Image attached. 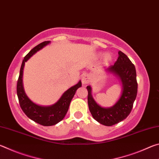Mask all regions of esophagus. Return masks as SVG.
<instances>
[{"label":"esophagus","mask_w":159,"mask_h":159,"mask_svg":"<svg viewBox=\"0 0 159 159\" xmlns=\"http://www.w3.org/2000/svg\"><path fill=\"white\" fill-rule=\"evenodd\" d=\"M81 80H82V83L83 85H87L90 82V76H88V74H85L84 76L82 77Z\"/></svg>","instance_id":"esophagus-1"}]
</instances>
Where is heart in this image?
I'll use <instances>...</instances> for the list:
<instances>
[{
    "mask_svg": "<svg viewBox=\"0 0 159 159\" xmlns=\"http://www.w3.org/2000/svg\"><path fill=\"white\" fill-rule=\"evenodd\" d=\"M111 60H112V56L111 55H110V54H106V55L104 56V58H103L104 64L109 63Z\"/></svg>",
    "mask_w": 159,
    "mask_h": 159,
    "instance_id": "heart-1",
    "label": "heart"
}]
</instances>
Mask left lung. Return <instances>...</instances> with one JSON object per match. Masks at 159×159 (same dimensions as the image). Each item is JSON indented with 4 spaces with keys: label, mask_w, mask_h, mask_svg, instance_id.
<instances>
[{
    "label": "left lung",
    "mask_w": 159,
    "mask_h": 159,
    "mask_svg": "<svg viewBox=\"0 0 159 159\" xmlns=\"http://www.w3.org/2000/svg\"><path fill=\"white\" fill-rule=\"evenodd\" d=\"M106 71L114 74L121 81L123 90L120 98L111 107H102L94 100L92 88L88 85V103L91 114L97 121L104 125L111 126L125 119L130 114L138 93V83L134 65L121 51L118 52L115 64L107 68Z\"/></svg>",
    "instance_id": "left-lung-1"
}]
</instances>
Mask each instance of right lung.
<instances>
[{
	"instance_id": "1",
	"label": "right lung",
	"mask_w": 159,
	"mask_h": 159,
	"mask_svg": "<svg viewBox=\"0 0 159 159\" xmlns=\"http://www.w3.org/2000/svg\"><path fill=\"white\" fill-rule=\"evenodd\" d=\"M50 43V41L41 43L34 47L25 56L21 64L17 84V94L20 105L22 111L30 119L44 126L54 125L63 119L68 111L72 98H74L78 88L81 87L82 85L81 81L79 80L77 84L65 91L55 104L47 107L40 106L34 103L26 95L22 83L23 69L25 62L35 53L41 50Z\"/></svg>"
}]
</instances>
